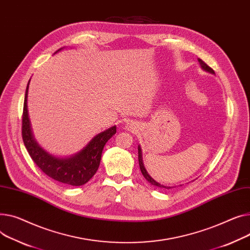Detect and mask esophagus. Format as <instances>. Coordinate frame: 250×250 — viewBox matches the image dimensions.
Wrapping results in <instances>:
<instances>
[{
  "label": "esophagus",
  "mask_w": 250,
  "mask_h": 250,
  "mask_svg": "<svg viewBox=\"0 0 250 250\" xmlns=\"http://www.w3.org/2000/svg\"><path fill=\"white\" fill-rule=\"evenodd\" d=\"M125 128L126 130H135L138 128V126H137V124H135L134 122H127L125 125Z\"/></svg>",
  "instance_id": "34e87169"
}]
</instances>
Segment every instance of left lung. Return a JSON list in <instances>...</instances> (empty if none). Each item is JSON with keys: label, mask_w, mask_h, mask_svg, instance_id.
Here are the masks:
<instances>
[{"label": "left lung", "mask_w": 250, "mask_h": 250, "mask_svg": "<svg viewBox=\"0 0 250 250\" xmlns=\"http://www.w3.org/2000/svg\"><path fill=\"white\" fill-rule=\"evenodd\" d=\"M198 62H199V64H200V66H201V68L204 70V71H206V72H209V73H211V74H215V72H214V70L211 68V67H209V66L204 62V61H202L201 59H199L198 58ZM138 151H139V165H140V169H141V172H142V174H143V176L145 177V179L149 183V184L151 185H153V186H156V187H158V188H161V189H172V188H174V187H170V186H165V185H163V184H160L159 182H157V181H155L151 176L148 175V173L146 172V168H145V165H144V162H143V152H142V147H141V146L139 145L138 146Z\"/></svg>", "instance_id": "obj_1"}]
</instances>
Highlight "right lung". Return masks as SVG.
Instances as JSON below:
<instances>
[{"label":"right lung","instance_id":"obj_1","mask_svg":"<svg viewBox=\"0 0 250 250\" xmlns=\"http://www.w3.org/2000/svg\"><path fill=\"white\" fill-rule=\"evenodd\" d=\"M64 48V47H63ZM63 48L57 50L59 52ZM27 84L22 118V137L27 151L34 163L50 178L70 186H81L87 183L98 170L103 149L107 141L115 135L116 125H113L93 137L79 152L69 157H57L48 153L36 141L33 135L28 113Z\"/></svg>","mask_w":250,"mask_h":250}]
</instances>
